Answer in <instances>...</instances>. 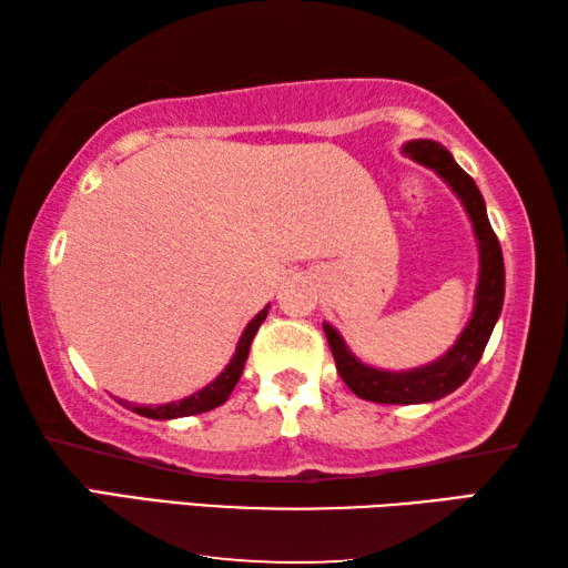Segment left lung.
I'll list each match as a JSON object with an SVG mask.
<instances>
[{
  "label": "left lung",
  "instance_id": "1",
  "mask_svg": "<svg viewBox=\"0 0 568 568\" xmlns=\"http://www.w3.org/2000/svg\"><path fill=\"white\" fill-rule=\"evenodd\" d=\"M403 152H406L410 160L420 162V165L436 170L438 175L448 182L450 190L456 192L458 200L466 207L470 223H474L480 255L474 315H470L464 333L458 335L456 345L446 355H440L438 361L428 365H420V368L400 373L371 368V365L355 358L333 325L323 323V331L333 351L335 368H338L345 386H348L355 396L373 403H403V406H406V403H430L444 398L468 381V376L476 368V363L480 361V355H484L488 338H491L498 315H501L506 273L501 245H498L494 227L488 223L486 203L484 197H480V190L476 187L474 178H470L466 170H460L454 155L434 140L406 142Z\"/></svg>",
  "mask_w": 568,
  "mask_h": 568
}]
</instances>
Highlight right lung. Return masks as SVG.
Instances as JSON below:
<instances>
[{
  "instance_id": "right-lung-1",
  "label": "right lung",
  "mask_w": 568,
  "mask_h": 568,
  "mask_svg": "<svg viewBox=\"0 0 568 568\" xmlns=\"http://www.w3.org/2000/svg\"><path fill=\"white\" fill-rule=\"evenodd\" d=\"M265 315H267V307H263V311L247 323L245 333L240 335V341H237L233 361H230L227 368L220 373V376L213 383H210V386H205L203 390L192 393V396L175 400V403H165V406H130V403H124V406L132 408L134 413H140V416L155 418V420L195 416V413H205V410H213L217 406H223V403L230 398V393H233L235 383L240 381V376H243V368H245V361H247V353H250V343H253L257 328L263 325Z\"/></svg>"
}]
</instances>
